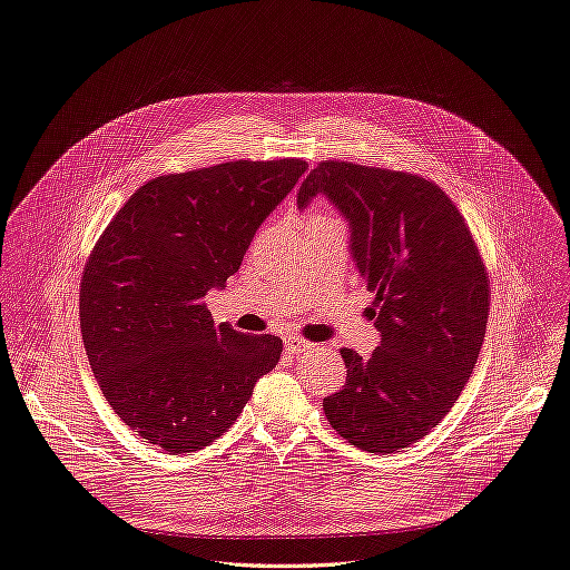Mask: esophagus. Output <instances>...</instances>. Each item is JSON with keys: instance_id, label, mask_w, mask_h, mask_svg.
<instances>
[{"instance_id": "obj_1", "label": "esophagus", "mask_w": 570, "mask_h": 570, "mask_svg": "<svg viewBox=\"0 0 570 570\" xmlns=\"http://www.w3.org/2000/svg\"><path fill=\"white\" fill-rule=\"evenodd\" d=\"M285 347H287V352H292V355H299V352L311 350L313 343L306 338H299V336H289V338H285Z\"/></svg>"}]
</instances>
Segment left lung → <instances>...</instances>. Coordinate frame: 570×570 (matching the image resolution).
<instances>
[{"instance_id": "1", "label": "left lung", "mask_w": 570, "mask_h": 570, "mask_svg": "<svg viewBox=\"0 0 570 570\" xmlns=\"http://www.w3.org/2000/svg\"><path fill=\"white\" fill-rule=\"evenodd\" d=\"M327 195L345 215L350 250L375 294L381 345L343 347L347 375L322 411L341 436L390 454L424 439L462 394L490 315V276L464 215L417 174L322 159L296 195Z\"/></svg>"}]
</instances>
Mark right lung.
<instances>
[{"label": "right lung", "instance_id": "1", "mask_svg": "<svg viewBox=\"0 0 570 570\" xmlns=\"http://www.w3.org/2000/svg\"><path fill=\"white\" fill-rule=\"evenodd\" d=\"M308 169L304 159H236L157 176L108 223L80 278V334L116 415L169 454L210 445L236 422L283 341L215 324L257 227Z\"/></svg>", "mask_w": 570, "mask_h": 570}]
</instances>
